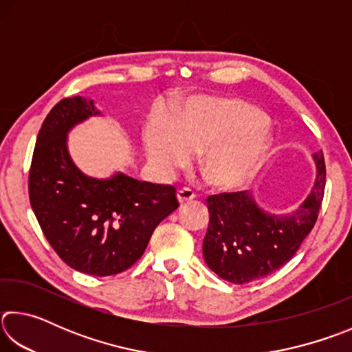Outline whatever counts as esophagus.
<instances>
[{
    "mask_svg": "<svg viewBox=\"0 0 352 352\" xmlns=\"http://www.w3.org/2000/svg\"><path fill=\"white\" fill-rule=\"evenodd\" d=\"M177 199H178V201H180V205H184V204H188V201H192L195 199V194L190 189L183 188L177 192Z\"/></svg>",
    "mask_w": 352,
    "mask_h": 352,
    "instance_id": "1",
    "label": "esophagus"
}]
</instances>
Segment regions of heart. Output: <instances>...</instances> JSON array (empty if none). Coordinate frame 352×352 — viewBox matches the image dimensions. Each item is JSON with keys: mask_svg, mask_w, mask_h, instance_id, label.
Returning a JSON list of instances; mask_svg holds the SVG:
<instances>
[{"mask_svg": "<svg viewBox=\"0 0 352 352\" xmlns=\"http://www.w3.org/2000/svg\"><path fill=\"white\" fill-rule=\"evenodd\" d=\"M144 147L151 164L162 175L186 166L200 153L208 183L234 188L245 183L270 147L264 113L239 99L194 98L175 122L155 116L144 127Z\"/></svg>", "mask_w": 352, "mask_h": 352, "instance_id": "obj_1", "label": "heart"}]
</instances>
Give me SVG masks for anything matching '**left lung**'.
I'll use <instances>...</instances> for the list:
<instances>
[{"label": "left lung", "mask_w": 352, "mask_h": 352, "mask_svg": "<svg viewBox=\"0 0 352 352\" xmlns=\"http://www.w3.org/2000/svg\"><path fill=\"white\" fill-rule=\"evenodd\" d=\"M314 158L317 180L312 192L287 216L264 212L247 190L206 199L210 225L204 239V258L217 276L233 284H247L270 275L294 258L317 222L324 195L323 152Z\"/></svg>", "instance_id": "obj_1"}]
</instances>
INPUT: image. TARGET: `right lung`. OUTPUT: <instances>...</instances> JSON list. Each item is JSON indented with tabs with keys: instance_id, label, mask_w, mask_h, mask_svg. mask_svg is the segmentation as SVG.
<instances>
[{
	"instance_id": "add662e5",
	"label": "right lung",
	"mask_w": 352,
	"mask_h": 352,
	"mask_svg": "<svg viewBox=\"0 0 352 352\" xmlns=\"http://www.w3.org/2000/svg\"><path fill=\"white\" fill-rule=\"evenodd\" d=\"M100 113L93 100L65 98L41 124L29 169V200L47 242L71 269L93 276L121 273L138 261L153 230L178 208L170 184L124 174L105 180L76 168L67 135Z\"/></svg>"
}]
</instances>
